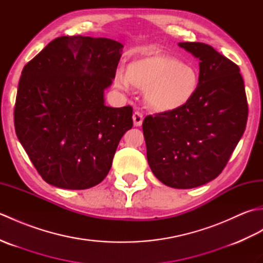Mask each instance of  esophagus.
<instances>
[{"label": "esophagus", "mask_w": 263, "mask_h": 263, "mask_svg": "<svg viewBox=\"0 0 263 263\" xmlns=\"http://www.w3.org/2000/svg\"><path fill=\"white\" fill-rule=\"evenodd\" d=\"M132 119H133V124H135V126H141L142 125L143 115L141 113H139V111H136V113L133 114Z\"/></svg>", "instance_id": "1"}]
</instances>
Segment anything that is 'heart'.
<instances>
[{"instance_id": "heart-1", "label": "heart", "mask_w": 263, "mask_h": 263, "mask_svg": "<svg viewBox=\"0 0 263 263\" xmlns=\"http://www.w3.org/2000/svg\"><path fill=\"white\" fill-rule=\"evenodd\" d=\"M114 85L127 91L131 85L144 90L150 108L168 113L187 105L199 87V76L191 64L170 55L156 54L128 63L126 72L116 70Z\"/></svg>"}]
</instances>
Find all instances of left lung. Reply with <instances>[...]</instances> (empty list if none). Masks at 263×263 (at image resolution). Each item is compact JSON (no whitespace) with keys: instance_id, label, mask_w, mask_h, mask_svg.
<instances>
[{"instance_id":"8db88e82","label":"left lung","mask_w":263,"mask_h":263,"mask_svg":"<svg viewBox=\"0 0 263 263\" xmlns=\"http://www.w3.org/2000/svg\"><path fill=\"white\" fill-rule=\"evenodd\" d=\"M199 62V87L184 107L142 123L147 159L165 185L192 189L220 174L241 140L248 102L239 68L203 43H178Z\"/></svg>"}]
</instances>
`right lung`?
Masks as SVG:
<instances>
[{
	"label": "right lung",
	"mask_w": 263,
	"mask_h": 263,
	"mask_svg": "<svg viewBox=\"0 0 263 263\" xmlns=\"http://www.w3.org/2000/svg\"><path fill=\"white\" fill-rule=\"evenodd\" d=\"M108 38L63 36L25 65L16 92L14 127L43 180L85 190L102 182L124 133L132 107L105 105L122 57Z\"/></svg>",
	"instance_id": "add662e5"
}]
</instances>
